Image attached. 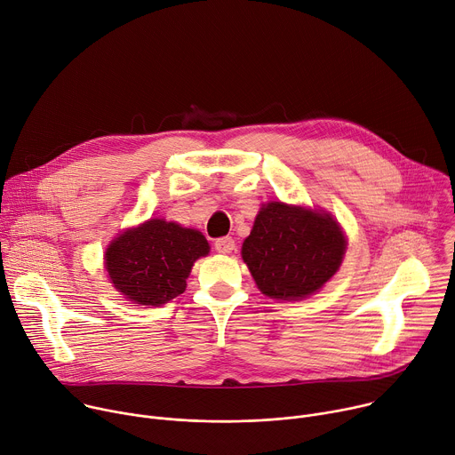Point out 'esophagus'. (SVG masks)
Masks as SVG:
<instances>
[{
    "label": "esophagus",
    "instance_id": "34e87169",
    "mask_svg": "<svg viewBox=\"0 0 455 455\" xmlns=\"http://www.w3.org/2000/svg\"><path fill=\"white\" fill-rule=\"evenodd\" d=\"M214 248L220 251V253H230V251H234L235 250V241L232 239V237H220V239H216V243H214Z\"/></svg>",
    "mask_w": 455,
    "mask_h": 455
}]
</instances>
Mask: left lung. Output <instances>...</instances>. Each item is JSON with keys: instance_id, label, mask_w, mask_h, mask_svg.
Instances as JSON below:
<instances>
[{"instance_id": "1", "label": "left lung", "mask_w": 455, "mask_h": 455, "mask_svg": "<svg viewBox=\"0 0 455 455\" xmlns=\"http://www.w3.org/2000/svg\"><path fill=\"white\" fill-rule=\"evenodd\" d=\"M344 251V234L331 216L275 202L259 211L241 255L265 295L297 300L335 275Z\"/></svg>"}]
</instances>
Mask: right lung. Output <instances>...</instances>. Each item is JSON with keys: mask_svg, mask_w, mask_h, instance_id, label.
<instances>
[{"mask_svg": "<svg viewBox=\"0 0 455 455\" xmlns=\"http://www.w3.org/2000/svg\"><path fill=\"white\" fill-rule=\"evenodd\" d=\"M207 253L209 243L202 232L151 220L109 244L106 270L129 300L160 306L185 291L194 261Z\"/></svg>", "mask_w": 455, "mask_h": 455, "instance_id": "right-lung-1", "label": "right lung"}]
</instances>
